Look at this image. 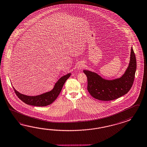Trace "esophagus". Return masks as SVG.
<instances>
[{
  "label": "esophagus",
  "mask_w": 147,
  "mask_h": 147,
  "mask_svg": "<svg viewBox=\"0 0 147 147\" xmlns=\"http://www.w3.org/2000/svg\"><path fill=\"white\" fill-rule=\"evenodd\" d=\"M83 67V65H82V64H80V65H78V69H81Z\"/></svg>",
  "instance_id": "obj_1"
}]
</instances>
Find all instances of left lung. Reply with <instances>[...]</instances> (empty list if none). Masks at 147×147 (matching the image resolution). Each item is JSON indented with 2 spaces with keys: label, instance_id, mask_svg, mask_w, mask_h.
Returning <instances> with one entry per match:
<instances>
[{
  "label": "left lung",
  "instance_id": "8db88e82",
  "mask_svg": "<svg viewBox=\"0 0 147 147\" xmlns=\"http://www.w3.org/2000/svg\"><path fill=\"white\" fill-rule=\"evenodd\" d=\"M137 61L132 47L130 61L124 74L120 78L107 80L94 72L84 70L88 78V91L93 98L101 101H111L127 94L134 83Z\"/></svg>",
  "mask_w": 147,
  "mask_h": 147
}]
</instances>
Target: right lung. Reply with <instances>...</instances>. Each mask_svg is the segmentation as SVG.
Returning <instances> with one entry per match:
<instances>
[{
    "mask_svg": "<svg viewBox=\"0 0 147 147\" xmlns=\"http://www.w3.org/2000/svg\"><path fill=\"white\" fill-rule=\"evenodd\" d=\"M71 74V73H69L59 78L51 91L37 96H27L22 94L17 91L13 87V88L18 98L27 105L36 107H45L52 104L58 97L63 85Z\"/></svg>",
    "mask_w": 147,
    "mask_h": 147,
    "instance_id": "1",
    "label": "right lung"
}]
</instances>
